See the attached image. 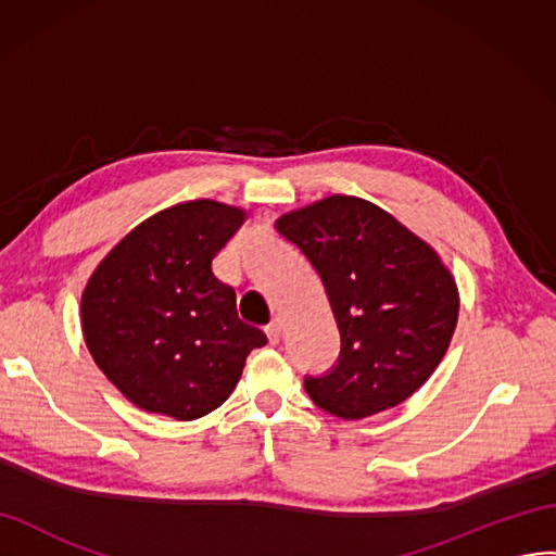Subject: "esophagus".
I'll return each mask as SVG.
<instances>
[{
    "instance_id": "1",
    "label": "esophagus",
    "mask_w": 556,
    "mask_h": 556,
    "mask_svg": "<svg viewBox=\"0 0 556 556\" xmlns=\"http://www.w3.org/2000/svg\"><path fill=\"white\" fill-rule=\"evenodd\" d=\"M264 332H266V337H268V343H271V346H278V343H280V323H278V320L268 323V325L264 327Z\"/></svg>"
}]
</instances>
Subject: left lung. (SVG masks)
Here are the masks:
<instances>
[{
    "mask_svg": "<svg viewBox=\"0 0 556 556\" xmlns=\"http://www.w3.org/2000/svg\"><path fill=\"white\" fill-rule=\"evenodd\" d=\"M318 271L339 327L337 363L304 377L315 407L365 418L395 407L440 365L458 320L452 274L386 210L329 197L278 219Z\"/></svg>",
    "mask_w": 556,
    "mask_h": 556,
    "instance_id": "1",
    "label": "left lung"
}]
</instances>
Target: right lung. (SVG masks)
<instances>
[{"label":"right lung","mask_w":556,"mask_h":556,"mask_svg":"<svg viewBox=\"0 0 556 556\" xmlns=\"http://www.w3.org/2000/svg\"><path fill=\"white\" fill-rule=\"evenodd\" d=\"M238 207L189 201L132 229L100 262L81 296L96 365L144 412L193 421L236 388L245 357L266 343L236 313L213 260L241 227Z\"/></svg>","instance_id":"right-lung-1"}]
</instances>
